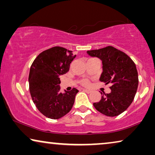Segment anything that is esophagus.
<instances>
[{
	"mask_svg": "<svg viewBox=\"0 0 155 155\" xmlns=\"http://www.w3.org/2000/svg\"><path fill=\"white\" fill-rule=\"evenodd\" d=\"M83 90L84 92H87V93H91V92H92V91L90 90H87V89H83V90Z\"/></svg>",
	"mask_w": 155,
	"mask_h": 155,
	"instance_id": "34e87169",
	"label": "esophagus"
}]
</instances>
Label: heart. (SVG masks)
<instances>
[{"mask_svg": "<svg viewBox=\"0 0 155 155\" xmlns=\"http://www.w3.org/2000/svg\"><path fill=\"white\" fill-rule=\"evenodd\" d=\"M80 84H81L82 85L84 86V87L90 86V80H87V79L82 80L81 81H80Z\"/></svg>", "mask_w": 155, "mask_h": 155, "instance_id": "b5f03b06", "label": "heart"}]
</instances>
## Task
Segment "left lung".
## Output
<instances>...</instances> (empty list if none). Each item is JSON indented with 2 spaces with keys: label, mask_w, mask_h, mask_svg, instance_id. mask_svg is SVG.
<instances>
[{
  "label": "left lung",
  "mask_w": 155,
  "mask_h": 155,
  "mask_svg": "<svg viewBox=\"0 0 155 155\" xmlns=\"http://www.w3.org/2000/svg\"><path fill=\"white\" fill-rule=\"evenodd\" d=\"M87 52L90 56L101 59L103 72L99 80L106 84H111V92L103 94L101 100L93 105L104 115L111 117L120 115L131 104L136 94L138 87L136 65L126 54L111 46Z\"/></svg>",
  "instance_id": "left-lung-1"
}]
</instances>
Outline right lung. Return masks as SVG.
<instances>
[{
  "label": "right lung",
  "instance_id": "1",
  "mask_svg": "<svg viewBox=\"0 0 155 155\" xmlns=\"http://www.w3.org/2000/svg\"><path fill=\"white\" fill-rule=\"evenodd\" d=\"M73 51L54 46L44 51L35 59L29 75V92L36 107L51 119H58L68 113L79 92L76 88L61 92V75L69 71Z\"/></svg>",
  "mask_w": 155,
  "mask_h": 155
}]
</instances>
